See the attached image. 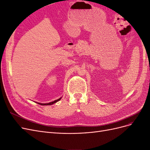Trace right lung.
<instances>
[{
  "label": "right lung",
  "instance_id": "obj_1",
  "mask_svg": "<svg viewBox=\"0 0 150 150\" xmlns=\"http://www.w3.org/2000/svg\"><path fill=\"white\" fill-rule=\"evenodd\" d=\"M61 98H59V99H57V100H55V101H52V102H51V103H38L39 104H40V105H43V106H44V105H51V104H54V103H56V102H57L58 101H59L60 99H61Z\"/></svg>",
  "mask_w": 150,
  "mask_h": 150
}]
</instances>
